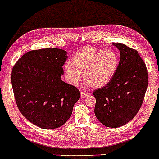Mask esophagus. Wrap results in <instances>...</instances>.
<instances>
[{"instance_id": "34e87169", "label": "esophagus", "mask_w": 159, "mask_h": 159, "mask_svg": "<svg viewBox=\"0 0 159 159\" xmlns=\"http://www.w3.org/2000/svg\"><path fill=\"white\" fill-rule=\"evenodd\" d=\"M81 96L82 98H85V97H87V96H88V94L86 93H84V92H81Z\"/></svg>"}]
</instances>
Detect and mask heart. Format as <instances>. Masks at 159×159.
<instances>
[{"mask_svg": "<svg viewBox=\"0 0 159 159\" xmlns=\"http://www.w3.org/2000/svg\"><path fill=\"white\" fill-rule=\"evenodd\" d=\"M119 56L112 49L88 47L64 66V75L71 85L77 86L83 73L86 84L100 88L111 81L119 66Z\"/></svg>", "mask_w": 159, "mask_h": 159, "instance_id": "b5f03b06", "label": "heart"}]
</instances>
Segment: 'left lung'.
Segmentation results:
<instances>
[{
    "label": "left lung",
    "instance_id": "8db88e82",
    "mask_svg": "<svg viewBox=\"0 0 159 159\" xmlns=\"http://www.w3.org/2000/svg\"><path fill=\"white\" fill-rule=\"evenodd\" d=\"M114 45L120 52L119 66L111 81L93 91L94 111L104 125L118 128L139 111L148 86V72L138 51L121 43Z\"/></svg>",
    "mask_w": 159,
    "mask_h": 159
}]
</instances>
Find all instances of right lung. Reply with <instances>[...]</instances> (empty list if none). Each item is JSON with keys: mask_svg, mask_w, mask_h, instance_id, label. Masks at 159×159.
Here are the masks:
<instances>
[{"mask_svg": "<svg viewBox=\"0 0 159 159\" xmlns=\"http://www.w3.org/2000/svg\"><path fill=\"white\" fill-rule=\"evenodd\" d=\"M66 54L60 48L32 50L12 68L11 81L18 108L42 129L63 125L81 96L77 87L61 80Z\"/></svg>", "mask_w": 159, "mask_h": 159, "instance_id": "1", "label": "right lung"}]
</instances>
